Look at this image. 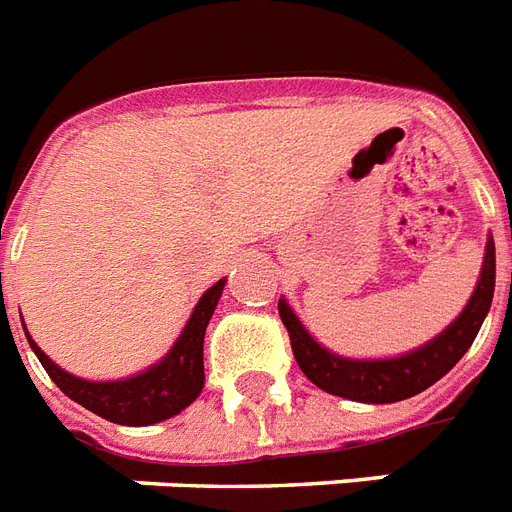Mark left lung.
<instances>
[{
  "label": "left lung",
  "instance_id": "8db88e82",
  "mask_svg": "<svg viewBox=\"0 0 512 512\" xmlns=\"http://www.w3.org/2000/svg\"><path fill=\"white\" fill-rule=\"evenodd\" d=\"M494 237H486L484 264L478 275L473 296L455 320L449 322L436 338L418 346V349L399 354V357L386 359H351L341 357L335 351L325 349L314 338L296 312L290 309L285 298L277 301L282 325L288 327L293 357L306 378L314 386L333 396H343L351 402L365 404H391L410 399L420 394L436 380H441L452 367L463 359L470 343L476 341L478 330L484 325V317L489 314L494 298Z\"/></svg>",
  "mask_w": 512,
  "mask_h": 512
}]
</instances>
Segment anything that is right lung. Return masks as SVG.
<instances>
[{
	"label": "right lung",
	"mask_w": 512,
	"mask_h": 512,
	"mask_svg": "<svg viewBox=\"0 0 512 512\" xmlns=\"http://www.w3.org/2000/svg\"><path fill=\"white\" fill-rule=\"evenodd\" d=\"M224 282L227 280H219L200 296L185 330L179 333L174 346L166 351V357L158 359L147 370L121 380L76 378L73 372L57 367L36 346L34 338L28 335L26 325H23V330H26L28 343H31V349L39 357L49 378L55 380V386L65 396H71L73 402L87 407L89 412L100 415V418L110 420V423L153 425L179 415L203 391V383H206V372H203V335H206L208 320H211V314H214L216 304L222 298ZM20 322H23V317H20Z\"/></svg>",
	"instance_id": "right-lung-1"
}]
</instances>
